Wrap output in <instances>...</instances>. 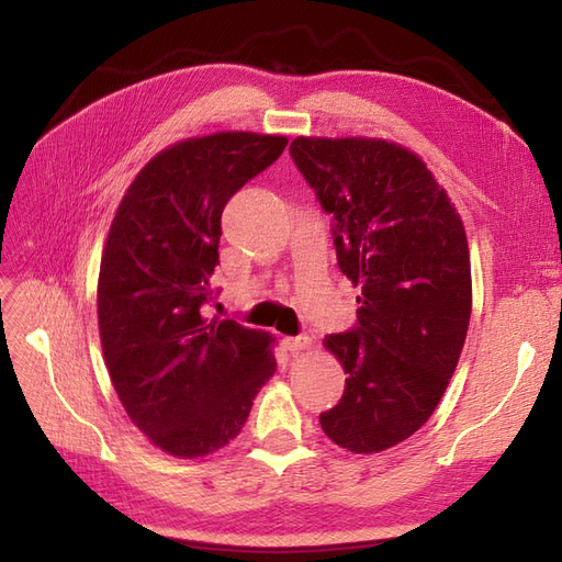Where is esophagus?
<instances>
[{
  "instance_id": "esophagus-1",
  "label": "esophagus",
  "mask_w": 562,
  "mask_h": 562,
  "mask_svg": "<svg viewBox=\"0 0 562 562\" xmlns=\"http://www.w3.org/2000/svg\"><path fill=\"white\" fill-rule=\"evenodd\" d=\"M310 345H312V339H310L307 335L283 337V347H285L288 351H293V353H297V351H302V349H310Z\"/></svg>"
}]
</instances>
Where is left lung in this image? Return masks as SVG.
<instances>
[{
  "mask_svg": "<svg viewBox=\"0 0 562 562\" xmlns=\"http://www.w3.org/2000/svg\"><path fill=\"white\" fill-rule=\"evenodd\" d=\"M291 157L333 215L339 271L361 288L356 326L326 335L347 372L321 429L339 448L382 452L443 398L471 318L464 225L424 161L370 138H295Z\"/></svg>",
  "mask_w": 562,
  "mask_h": 562,
  "instance_id": "8db88e82",
  "label": "left lung"
}]
</instances>
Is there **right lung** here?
Wrapping results in <instances>:
<instances>
[{
    "mask_svg": "<svg viewBox=\"0 0 562 562\" xmlns=\"http://www.w3.org/2000/svg\"><path fill=\"white\" fill-rule=\"evenodd\" d=\"M285 145L258 133L182 140L135 176L112 220L98 279L105 366L135 427L168 454L225 448L277 370L267 333L201 307L215 295L227 201Z\"/></svg>",
    "mask_w": 562,
    "mask_h": 562,
    "instance_id": "add662e5",
    "label": "right lung"
}]
</instances>
